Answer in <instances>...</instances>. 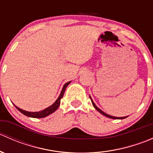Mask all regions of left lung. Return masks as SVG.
Instances as JSON below:
<instances>
[{"instance_id":"obj_1","label":"left lung","mask_w":153,"mask_h":153,"mask_svg":"<svg viewBox=\"0 0 153 153\" xmlns=\"http://www.w3.org/2000/svg\"><path fill=\"white\" fill-rule=\"evenodd\" d=\"M89 98H90V96H89ZM90 99H91V101H92V105L94 106V107H95V109H96L98 111V112H101V113L102 114V115H105L106 117H108V118H112V119H124V118H126V117H121V118H118V117H114V116H111V115H107V114L105 113V112H103L102 110H101V109H100L99 108H98V107H97L96 105H95V104H94V102H93V101H92V98H90Z\"/></svg>"}]
</instances>
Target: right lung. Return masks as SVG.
Returning <instances> with one entry per match:
<instances>
[{
  "label": "right lung",
  "instance_id": "right-lung-1",
  "mask_svg": "<svg viewBox=\"0 0 153 153\" xmlns=\"http://www.w3.org/2000/svg\"><path fill=\"white\" fill-rule=\"evenodd\" d=\"M69 83H70V81H69V82H67V84H64V87H63V89H62V91H61V95H59V97H58V99L56 100V101H55V102L54 103L52 106H49V107L47 108V109H44V110L41 111V112H27V111H24V110H23V109H20V108L17 107L16 106H15L17 108V109H18V110H19L20 112H21V113H23L24 115H27V116H28V117H31V118H44V117H47V115H50V114H52V112H55V111L56 110L58 107H59L60 103H61V99L63 98V96H64V92H65L66 88H67V86L68 85H69Z\"/></svg>",
  "mask_w": 153,
  "mask_h": 153
}]
</instances>
